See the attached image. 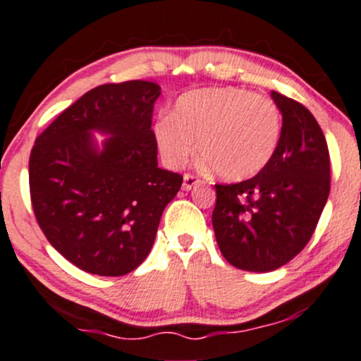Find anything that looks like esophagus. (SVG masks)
<instances>
[{
	"instance_id": "1",
	"label": "esophagus",
	"mask_w": 361,
	"mask_h": 361,
	"mask_svg": "<svg viewBox=\"0 0 361 361\" xmlns=\"http://www.w3.org/2000/svg\"><path fill=\"white\" fill-rule=\"evenodd\" d=\"M200 183H202V181H200L197 176H193V174L187 173V174H185V176H183V190H187V192H188V190L195 188L197 185H200Z\"/></svg>"
}]
</instances>
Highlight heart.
<instances>
[{
    "instance_id": "heart-1",
    "label": "heart",
    "mask_w": 361,
    "mask_h": 361,
    "mask_svg": "<svg viewBox=\"0 0 361 361\" xmlns=\"http://www.w3.org/2000/svg\"><path fill=\"white\" fill-rule=\"evenodd\" d=\"M154 138L171 168L183 166L199 147L205 168L226 180H248L274 157L281 113L272 99L238 87L197 89L176 99L173 114L157 118Z\"/></svg>"
}]
</instances>
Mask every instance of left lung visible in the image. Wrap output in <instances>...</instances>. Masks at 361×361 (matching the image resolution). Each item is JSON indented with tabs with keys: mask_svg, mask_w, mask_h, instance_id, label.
I'll return each instance as SVG.
<instances>
[{
	"mask_svg": "<svg viewBox=\"0 0 361 361\" xmlns=\"http://www.w3.org/2000/svg\"><path fill=\"white\" fill-rule=\"evenodd\" d=\"M283 116L271 162L257 176L216 185L212 226L223 257L235 267L271 272L303 250L331 190L326 137L303 104L271 92Z\"/></svg>",
	"mask_w": 361,
	"mask_h": 361,
	"instance_id": "left-lung-1",
	"label": "left lung"
}]
</instances>
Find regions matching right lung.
I'll return each mask as SVG.
<instances>
[{"mask_svg": "<svg viewBox=\"0 0 361 361\" xmlns=\"http://www.w3.org/2000/svg\"><path fill=\"white\" fill-rule=\"evenodd\" d=\"M154 82L89 90L37 137L29 181L47 241L82 271L125 276L147 259L183 176L157 166ZM94 133L106 135L97 142Z\"/></svg>", "mask_w": 361, "mask_h": 361, "instance_id": "add662e5", "label": "right lung"}]
</instances>
